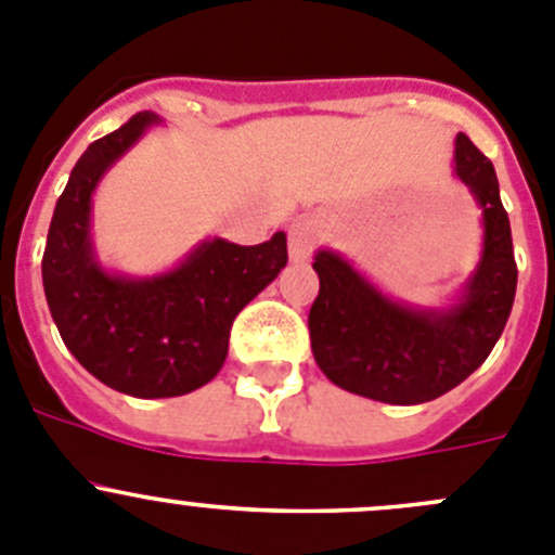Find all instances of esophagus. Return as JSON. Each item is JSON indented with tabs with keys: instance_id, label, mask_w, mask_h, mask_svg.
I'll return each mask as SVG.
<instances>
[{
	"instance_id": "obj_1",
	"label": "esophagus",
	"mask_w": 555,
	"mask_h": 555,
	"mask_svg": "<svg viewBox=\"0 0 555 555\" xmlns=\"http://www.w3.org/2000/svg\"><path fill=\"white\" fill-rule=\"evenodd\" d=\"M321 240V223L319 220H299L288 231V253H292V261L302 263L313 256L315 245Z\"/></svg>"
}]
</instances>
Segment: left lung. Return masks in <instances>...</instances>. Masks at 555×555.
<instances>
[{
    "instance_id": "obj_1",
    "label": "left lung",
    "mask_w": 555,
    "mask_h": 555,
    "mask_svg": "<svg viewBox=\"0 0 555 555\" xmlns=\"http://www.w3.org/2000/svg\"><path fill=\"white\" fill-rule=\"evenodd\" d=\"M455 171L482 207V258L457 305L395 302L332 250L315 253L319 297L310 308L315 365L340 389L395 405L441 398L493 351L515 302L518 263L493 163L457 133Z\"/></svg>"
}]
</instances>
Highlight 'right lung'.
Wrapping results in <instances>:
<instances>
[{"label": "right lung", "instance_id": "right-lung-1", "mask_svg": "<svg viewBox=\"0 0 555 555\" xmlns=\"http://www.w3.org/2000/svg\"><path fill=\"white\" fill-rule=\"evenodd\" d=\"M155 122L141 111L89 144L56 202L43 253L46 299L65 346L105 387L133 398H177L212 382L240 310L288 261L286 234L278 231L250 247L207 240L155 278L100 267L89 234L92 193Z\"/></svg>", "mask_w": 555, "mask_h": 555}]
</instances>
